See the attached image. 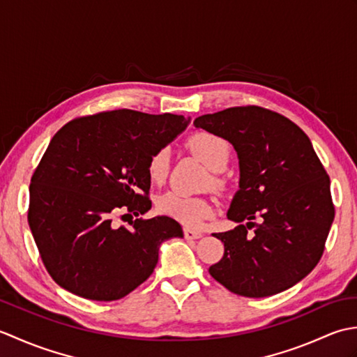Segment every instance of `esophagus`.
Segmentation results:
<instances>
[{
  "instance_id": "esophagus-1",
  "label": "esophagus",
  "mask_w": 357,
  "mask_h": 357,
  "mask_svg": "<svg viewBox=\"0 0 357 357\" xmlns=\"http://www.w3.org/2000/svg\"><path fill=\"white\" fill-rule=\"evenodd\" d=\"M184 236H185V239H199V238H202V233L198 230L184 229Z\"/></svg>"
}]
</instances>
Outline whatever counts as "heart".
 <instances>
[{"label":"heart","mask_w":357,"mask_h":357,"mask_svg":"<svg viewBox=\"0 0 357 357\" xmlns=\"http://www.w3.org/2000/svg\"><path fill=\"white\" fill-rule=\"evenodd\" d=\"M188 147L211 172H222L230 161V144L213 133L199 132L188 139ZM170 151L159 149L149 159L147 173L150 181L162 183L169 173ZM216 184H221L216 181ZM159 213L169 216L185 227H199L206 219L215 215V206L201 196H192L178 190L162 193L156 199Z\"/></svg>","instance_id":"heart-1"}]
</instances>
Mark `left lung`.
<instances>
[{"label":"left lung","mask_w":357,"mask_h":357,"mask_svg":"<svg viewBox=\"0 0 357 357\" xmlns=\"http://www.w3.org/2000/svg\"><path fill=\"white\" fill-rule=\"evenodd\" d=\"M193 124L236 150L239 190L227 218L247 222L213 234L224 242V256L210 275L245 298L298 284L319 262L335 219L330 178L312 141L288 118L257 105L202 115Z\"/></svg>","instance_id":"left-lung-1"}]
</instances>
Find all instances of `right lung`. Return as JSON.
Returning a JSON list of instances; mask_svg holds the SVG:
<instances>
[{
  "instance_id": "obj_1",
  "label": "right lung",
  "mask_w": 357,
  "mask_h": 357,
  "mask_svg": "<svg viewBox=\"0 0 357 357\" xmlns=\"http://www.w3.org/2000/svg\"><path fill=\"white\" fill-rule=\"evenodd\" d=\"M188 123L119 109L73 119L53 136L30 179L27 219L59 287L90 301L124 298L153 273L159 245L184 236L169 216L118 229L112 221L151 208L149 159Z\"/></svg>"
}]
</instances>
